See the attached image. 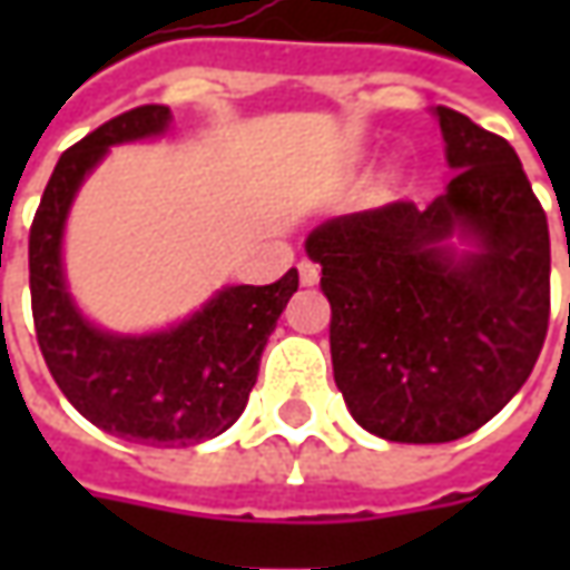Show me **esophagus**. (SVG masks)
<instances>
[{"instance_id":"1","label":"esophagus","mask_w":570,"mask_h":570,"mask_svg":"<svg viewBox=\"0 0 570 570\" xmlns=\"http://www.w3.org/2000/svg\"><path fill=\"white\" fill-rule=\"evenodd\" d=\"M297 273H301V285H317V278H320L317 263H311V259H301V263H297Z\"/></svg>"}]
</instances>
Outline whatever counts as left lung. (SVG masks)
Segmentation results:
<instances>
[{
    "instance_id": "left-lung-1",
    "label": "left lung",
    "mask_w": 570,
    "mask_h": 570,
    "mask_svg": "<svg viewBox=\"0 0 570 570\" xmlns=\"http://www.w3.org/2000/svg\"><path fill=\"white\" fill-rule=\"evenodd\" d=\"M448 189L340 215L307 237L330 297L333 377L355 422L403 444H444L494 419L527 383L549 330V222L508 139L434 110ZM453 227L483 250L453 261Z\"/></svg>"
}]
</instances>
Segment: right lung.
Wrapping results in <instances>:
<instances>
[{
	"label": "right lung",
	"instance_id": "add662e5",
	"mask_svg": "<svg viewBox=\"0 0 570 570\" xmlns=\"http://www.w3.org/2000/svg\"><path fill=\"white\" fill-rule=\"evenodd\" d=\"M167 120L165 104H142L62 151L33 212L28 269L37 345L66 400L117 438L187 448L228 431L244 412L266 340L297 292V269L273 285L225 288L177 330L142 340L100 333L78 317L59 269L69 203L110 145L155 136Z\"/></svg>",
	"mask_w": 570,
	"mask_h": 570
}]
</instances>
